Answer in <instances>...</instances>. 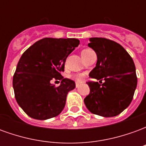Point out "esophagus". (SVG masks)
Here are the masks:
<instances>
[{"label":"esophagus","mask_w":146,"mask_h":146,"mask_svg":"<svg viewBox=\"0 0 146 146\" xmlns=\"http://www.w3.org/2000/svg\"><path fill=\"white\" fill-rule=\"evenodd\" d=\"M80 86V84L79 83H76V88H79Z\"/></svg>","instance_id":"esophagus-1"}]
</instances>
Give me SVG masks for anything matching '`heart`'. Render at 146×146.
<instances>
[{
	"label": "heart",
	"mask_w": 146,
	"mask_h": 146,
	"mask_svg": "<svg viewBox=\"0 0 146 146\" xmlns=\"http://www.w3.org/2000/svg\"><path fill=\"white\" fill-rule=\"evenodd\" d=\"M90 51H92V50H91V49H84V50H83L82 51L81 54L88 53V52H90ZM73 77H74V79L76 80V81L80 82V81H82L83 80H84V74H81V73H79V74H76V75H74Z\"/></svg>",
	"instance_id": "obj_1"
}]
</instances>
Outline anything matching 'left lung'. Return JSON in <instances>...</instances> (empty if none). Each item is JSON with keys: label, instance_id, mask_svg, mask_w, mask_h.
Listing matches in <instances>:
<instances>
[{"label": "left lung", "instance_id": "8db88e82", "mask_svg": "<svg viewBox=\"0 0 146 146\" xmlns=\"http://www.w3.org/2000/svg\"><path fill=\"white\" fill-rule=\"evenodd\" d=\"M89 40L88 47L95 51L98 58L89 76L102 84L88 82L90 94L84 98V104L91 113L98 116H117L131 104L137 87L134 61L113 40L102 37H92Z\"/></svg>", "mask_w": 146, "mask_h": 146}]
</instances>
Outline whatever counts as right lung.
<instances>
[{"instance_id": "right-lung-1", "label": "right lung", "mask_w": 146, "mask_h": 146, "mask_svg": "<svg viewBox=\"0 0 146 146\" xmlns=\"http://www.w3.org/2000/svg\"><path fill=\"white\" fill-rule=\"evenodd\" d=\"M79 44L76 38H43L21 56L13 88L16 102L28 116L42 120L57 116L63 110L67 94L76 84L60 73L68 55ZM52 79H61L60 85H51Z\"/></svg>"}]
</instances>
